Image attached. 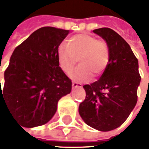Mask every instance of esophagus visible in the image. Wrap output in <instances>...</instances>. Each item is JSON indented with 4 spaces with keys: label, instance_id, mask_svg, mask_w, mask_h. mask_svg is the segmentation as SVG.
<instances>
[{
    "label": "esophagus",
    "instance_id": "obj_1",
    "mask_svg": "<svg viewBox=\"0 0 149 149\" xmlns=\"http://www.w3.org/2000/svg\"><path fill=\"white\" fill-rule=\"evenodd\" d=\"M72 87L74 89V88H81L82 87V84L80 83H78V82H75V81H74L73 83H72Z\"/></svg>",
    "mask_w": 149,
    "mask_h": 149
}]
</instances>
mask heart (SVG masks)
Wrapping results in <instances>:
<instances>
[{
    "label": "heart",
    "mask_w": 149,
    "mask_h": 149,
    "mask_svg": "<svg viewBox=\"0 0 149 149\" xmlns=\"http://www.w3.org/2000/svg\"><path fill=\"white\" fill-rule=\"evenodd\" d=\"M58 62L61 70L70 74L77 64L79 67L72 74V79L84 81L91 75H100L109 61V45L103 39L88 34L74 35L67 40L66 46H60Z\"/></svg>",
    "instance_id": "obj_1"
}]
</instances>
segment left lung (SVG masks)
Returning <instances> with one entry per match:
<instances>
[{
	"instance_id": "left-lung-1",
	"label": "left lung",
	"mask_w": 149,
	"mask_h": 149,
	"mask_svg": "<svg viewBox=\"0 0 149 149\" xmlns=\"http://www.w3.org/2000/svg\"><path fill=\"white\" fill-rule=\"evenodd\" d=\"M93 31L109 45V61L99 80L83 86L86 97L79 113L86 124L107 132L123 124L134 109L141 76L138 59L117 32L106 27Z\"/></svg>"
}]
</instances>
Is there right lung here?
Here are the masks:
<instances>
[{
  "label": "right lung",
  "instance_id": "right-lung-1",
  "mask_svg": "<svg viewBox=\"0 0 149 149\" xmlns=\"http://www.w3.org/2000/svg\"><path fill=\"white\" fill-rule=\"evenodd\" d=\"M69 32L41 27L11 54L2 89L0 82V105L2 100L23 127L49 122L57 110L58 101L71 91V79L61 70L57 58L59 46Z\"/></svg>",
  "mask_w": 149,
  "mask_h": 149
}]
</instances>
